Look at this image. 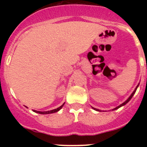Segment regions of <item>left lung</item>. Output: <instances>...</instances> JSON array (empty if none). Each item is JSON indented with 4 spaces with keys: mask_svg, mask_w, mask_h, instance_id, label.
I'll return each mask as SVG.
<instances>
[{
    "mask_svg": "<svg viewBox=\"0 0 147 147\" xmlns=\"http://www.w3.org/2000/svg\"><path fill=\"white\" fill-rule=\"evenodd\" d=\"M138 86H137V87H136V90H135L134 91H133V93H132V94H131V96H129V98H127V100H126L125 102H124V103H123V104H121V105H119V107H115V108H114V109H113V110H116V109H118V108H119V107H121V106H124V105H126V104H127V102H129V100H130V99H131V98H132V96H133V95H134V94H135V93H136V90H137V88H138ZM93 109H94V110H98V111H99V110H97V109H96V108H93Z\"/></svg>",
    "mask_w": 147,
    "mask_h": 147,
    "instance_id": "8db88e82",
    "label": "left lung"
}]
</instances>
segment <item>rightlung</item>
Instances as JSON below:
<instances>
[{
    "label": "right lung",
    "instance_id": "1",
    "mask_svg": "<svg viewBox=\"0 0 147 147\" xmlns=\"http://www.w3.org/2000/svg\"><path fill=\"white\" fill-rule=\"evenodd\" d=\"M63 105H64V104L62 105H61L60 107H58V108L57 109H54V110H50V111H45V112H40V111H37V110H34L35 113H40V114H50V113H56L57 112V111H59V110H60L61 108H62V107H63Z\"/></svg>",
    "mask_w": 147,
    "mask_h": 147
}]
</instances>
